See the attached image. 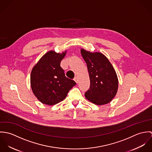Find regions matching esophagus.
Masks as SVG:
<instances>
[{
	"label": "esophagus",
	"mask_w": 152,
	"mask_h": 152,
	"mask_svg": "<svg viewBox=\"0 0 152 152\" xmlns=\"http://www.w3.org/2000/svg\"><path fill=\"white\" fill-rule=\"evenodd\" d=\"M74 80L77 83H78V78L77 77H74Z\"/></svg>",
	"instance_id": "1"
}]
</instances>
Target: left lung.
<instances>
[{
    "mask_svg": "<svg viewBox=\"0 0 152 152\" xmlns=\"http://www.w3.org/2000/svg\"><path fill=\"white\" fill-rule=\"evenodd\" d=\"M81 53L87 64L90 79L86 98L98 105L108 104L116 95L118 88V80L113 67L100 53H92L83 49Z\"/></svg>",
    "mask_w": 152,
    "mask_h": 152,
    "instance_id": "left-lung-1",
    "label": "left lung"
}]
</instances>
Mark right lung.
<instances>
[{"label": "right lung", "mask_w": 152, "mask_h": 152, "mask_svg": "<svg viewBox=\"0 0 152 152\" xmlns=\"http://www.w3.org/2000/svg\"><path fill=\"white\" fill-rule=\"evenodd\" d=\"M65 53L49 51L35 65L31 72L32 91L43 104L53 105L64 99L76 83L66 77L60 63Z\"/></svg>", "instance_id": "obj_1"}]
</instances>
